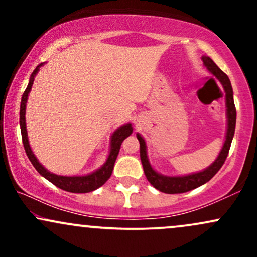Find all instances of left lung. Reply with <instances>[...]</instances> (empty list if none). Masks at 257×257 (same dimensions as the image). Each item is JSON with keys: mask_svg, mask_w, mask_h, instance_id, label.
I'll use <instances>...</instances> for the list:
<instances>
[{"mask_svg": "<svg viewBox=\"0 0 257 257\" xmlns=\"http://www.w3.org/2000/svg\"><path fill=\"white\" fill-rule=\"evenodd\" d=\"M203 63L208 70L213 75L216 76L222 83L223 88L226 91V105H227V118H228V126H227V135L225 145H223L222 150H221L219 157L216 161L211 164L210 167L206 168L205 170L200 173L192 174V175H186V176H164L161 174L156 173L152 169L149 163V159L146 156V145L144 139L140 135H137L139 143H140V158L141 163L144 167V173H145L147 180L153 187L157 188L161 192L164 193H184L188 192V191L194 190V188L199 187V186L204 185L208 182L213 176L221 169V167L225 163L227 156H228L229 147H231L233 135H234L235 129V119H237V111H235L234 101H233V90L231 82H229L228 76L226 75L222 70L217 66L209 57H203Z\"/></svg>", "mask_w": 257, "mask_h": 257, "instance_id": "8db88e82", "label": "left lung"}]
</instances>
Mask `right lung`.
<instances>
[{
    "instance_id": "add662e5",
    "label": "right lung",
    "mask_w": 257,
    "mask_h": 257,
    "mask_svg": "<svg viewBox=\"0 0 257 257\" xmlns=\"http://www.w3.org/2000/svg\"><path fill=\"white\" fill-rule=\"evenodd\" d=\"M35 69V71L32 72L31 77H30V82H29V85L26 87V89L23 94L22 98V104H20V129H22V138H23V144H24V149L26 155H28L29 159L31 161L32 166L36 168V170L41 175L44 176L48 181H51L53 185H55L57 187L61 188V190L67 191V192H72V193H88L91 192V191L96 190L99 188L100 186H102L110 179L112 170H113V166L114 162H116L117 156H118L120 145H122L123 140L125 138H128L129 135L133 133V128L132 124H125L120 128L117 129L116 132L112 134L111 138V150H110V155H108L107 161L106 163L100 168L99 170L96 172L89 174V175L85 176H59L55 175V174L49 173L48 170L44 169V168L41 166L40 162L37 161V158L35 157V155L32 153L30 145H29V140H28V132H26V125H25V108H26V100H28L29 96V91L31 89V85L34 83V77L38 71V67Z\"/></svg>"
}]
</instances>
